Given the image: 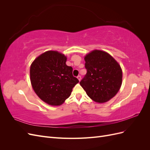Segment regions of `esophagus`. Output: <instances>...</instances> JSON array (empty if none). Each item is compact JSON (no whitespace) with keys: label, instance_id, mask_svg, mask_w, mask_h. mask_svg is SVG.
Instances as JSON below:
<instances>
[{"label":"esophagus","instance_id":"esophagus-1","mask_svg":"<svg viewBox=\"0 0 150 150\" xmlns=\"http://www.w3.org/2000/svg\"><path fill=\"white\" fill-rule=\"evenodd\" d=\"M77 78H78V80L80 81H81V76L80 75H78V77H77Z\"/></svg>","mask_w":150,"mask_h":150}]
</instances>
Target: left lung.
I'll return each instance as SVG.
<instances>
[{
    "mask_svg": "<svg viewBox=\"0 0 150 150\" xmlns=\"http://www.w3.org/2000/svg\"><path fill=\"white\" fill-rule=\"evenodd\" d=\"M87 73L80 84L95 102L108 101L119 91L122 70L117 62L106 52L94 50L84 57Z\"/></svg>",
    "mask_w": 150,
    "mask_h": 150,
    "instance_id": "obj_1",
    "label": "left lung"
}]
</instances>
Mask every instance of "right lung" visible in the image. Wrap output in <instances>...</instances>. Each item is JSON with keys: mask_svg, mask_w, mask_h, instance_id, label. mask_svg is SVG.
Instances as JSON below:
<instances>
[{"mask_svg": "<svg viewBox=\"0 0 150 150\" xmlns=\"http://www.w3.org/2000/svg\"><path fill=\"white\" fill-rule=\"evenodd\" d=\"M66 57L49 51L38 56L30 68V82L36 94L49 105L59 106L70 96L79 80L66 65Z\"/></svg>", "mask_w": 150, "mask_h": 150, "instance_id": "1", "label": "right lung"}]
</instances>
